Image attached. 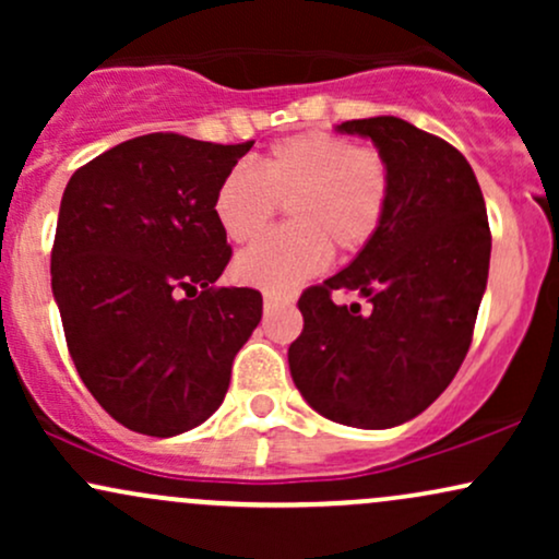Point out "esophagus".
I'll use <instances>...</instances> for the list:
<instances>
[{
	"instance_id": "1",
	"label": "esophagus",
	"mask_w": 559,
	"mask_h": 559,
	"mask_svg": "<svg viewBox=\"0 0 559 559\" xmlns=\"http://www.w3.org/2000/svg\"><path fill=\"white\" fill-rule=\"evenodd\" d=\"M265 310L271 312V310H275V307H288V305H294V299L292 297H286V294H271L267 292L265 294Z\"/></svg>"
}]
</instances>
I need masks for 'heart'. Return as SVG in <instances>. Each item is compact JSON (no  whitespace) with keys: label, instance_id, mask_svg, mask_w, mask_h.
<instances>
[{"label":"heart","instance_id":"1","mask_svg":"<svg viewBox=\"0 0 559 559\" xmlns=\"http://www.w3.org/2000/svg\"><path fill=\"white\" fill-rule=\"evenodd\" d=\"M389 202V170L376 150L331 133H301L273 144L260 168L239 165L215 191L217 226L247 243L271 226L278 204L292 226L273 230L234 262L236 281L286 294L331 262V243L357 252L376 236Z\"/></svg>","mask_w":559,"mask_h":559}]
</instances>
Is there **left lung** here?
I'll list each match as a JSON object with an SVG mask.
<instances>
[{"instance_id":"8db88e82","label":"left lung","mask_w":559,"mask_h":559,"mask_svg":"<svg viewBox=\"0 0 559 559\" xmlns=\"http://www.w3.org/2000/svg\"><path fill=\"white\" fill-rule=\"evenodd\" d=\"M336 131L373 141L386 213L344 271L299 297L288 370L323 418L381 431L418 418L463 365L489 281V217L471 163L444 139L394 115ZM331 290H357L371 312L336 306Z\"/></svg>"}]
</instances>
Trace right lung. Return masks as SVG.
Instances as JSON below:
<instances>
[{
	"label": "right lung",
	"instance_id": "right-lung-1",
	"mask_svg": "<svg viewBox=\"0 0 559 559\" xmlns=\"http://www.w3.org/2000/svg\"><path fill=\"white\" fill-rule=\"evenodd\" d=\"M252 144L150 133L66 186L52 294L81 381L131 431L170 439L202 426L258 329L260 292L213 286L230 260L215 191Z\"/></svg>",
	"mask_w": 559,
	"mask_h": 559
}]
</instances>
